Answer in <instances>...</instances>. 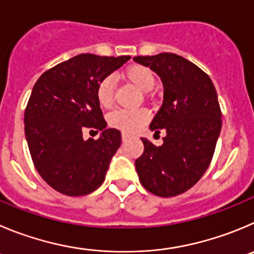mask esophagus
<instances>
[{
    "instance_id": "obj_1",
    "label": "esophagus",
    "mask_w": 254,
    "mask_h": 254,
    "mask_svg": "<svg viewBox=\"0 0 254 254\" xmlns=\"http://www.w3.org/2000/svg\"><path fill=\"white\" fill-rule=\"evenodd\" d=\"M130 138H131V135L127 134V132H123V134H122V139H123V140H124V141L129 140Z\"/></svg>"
}]
</instances>
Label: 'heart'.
Masks as SVG:
<instances>
[{
	"label": "heart",
	"instance_id": "b5f03b06",
	"mask_svg": "<svg viewBox=\"0 0 254 254\" xmlns=\"http://www.w3.org/2000/svg\"><path fill=\"white\" fill-rule=\"evenodd\" d=\"M124 77L140 91L148 92L155 86L156 77L153 70L143 65H132L124 72ZM115 94V81L113 76H105L99 81L96 86V99L103 108H110L114 103ZM149 119V113L145 109L136 110H124L119 109L109 115V125L124 132L138 131Z\"/></svg>",
	"mask_w": 254,
	"mask_h": 254
}]
</instances>
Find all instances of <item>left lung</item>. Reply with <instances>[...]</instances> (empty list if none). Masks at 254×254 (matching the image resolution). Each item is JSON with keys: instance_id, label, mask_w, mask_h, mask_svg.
<instances>
[{"instance_id": "8db88e82", "label": "left lung", "mask_w": 254, "mask_h": 254, "mask_svg": "<svg viewBox=\"0 0 254 254\" xmlns=\"http://www.w3.org/2000/svg\"><path fill=\"white\" fill-rule=\"evenodd\" d=\"M155 71L164 85V101L150 129L167 132L163 145L141 138L144 153L135 160L141 186L163 198L179 195L203 177L222 129L215 87L203 70L175 54L135 56Z\"/></svg>"}]
</instances>
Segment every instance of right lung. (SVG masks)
<instances>
[{
	"mask_svg": "<svg viewBox=\"0 0 254 254\" xmlns=\"http://www.w3.org/2000/svg\"><path fill=\"white\" fill-rule=\"evenodd\" d=\"M129 59L81 54L45 71L35 84L25 109L26 140L36 170L59 193L86 195L103 184L122 134L106 129L96 86ZM89 128L101 129V138L84 141Z\"/></svg>",
	"mask_w": 254,
	"mask_h": 254,
	"instance_id": "right-lung-1",
	"label": "right lung"
}]
</instances>
